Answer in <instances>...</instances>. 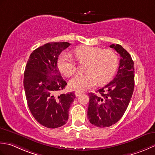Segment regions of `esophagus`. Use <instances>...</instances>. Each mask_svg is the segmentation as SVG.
Segmentation results:
<instances>
[{"instance_id":"34e87169","label":"esophagus","mask_w":155,"mask_h":155,"mask_svg":"<svg viewBox=\"0 0 155 155\" xmlns=\"http://www.w3.org/2000/svg\"><path fill=\"white\" fill-rule=\"evenodd\" d=\"M84 94V91H76L75 92V96H79L80 95H81V94Z\"/></svg>"}]
</instances>
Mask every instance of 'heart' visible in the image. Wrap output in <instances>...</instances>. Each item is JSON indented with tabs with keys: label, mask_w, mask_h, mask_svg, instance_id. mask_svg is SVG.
Masks as SVG:
<instances>
[{
	"label": "heart",
	"mask_w": 155,
	"mask_h": 155,
	"mask_svg": "<svg viewBox=\"0 0 155 155\" xmlns=\"http://www.w3.org/2000/svg\"><path fill=\"white\" fill-rule=\"evenodd\" d=\"M73 54L79 63H85L84 71L86 73L77 75L69 82L71 90L84 91L89 89L98 82L106 84L111 80L118 66L116 53L110 49H104L97 47L80 46L73 51ZM58 68L65 76L74 75L75 63L65 53H61L58 59Z\"/></svg>",
	"instance_id": "b5f03b06"
}]
</instances>
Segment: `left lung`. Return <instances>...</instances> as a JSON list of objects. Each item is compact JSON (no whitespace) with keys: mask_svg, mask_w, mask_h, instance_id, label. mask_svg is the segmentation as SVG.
<instances>
[{"mask_svg":"<svg viewBox=\"0 0 155 155\" xmlns=\"http://www.w3.org/2000/svg\"><path fill=\"white\" fill-rule=\"evenodd\" d=\"M120 56L118 71L114 80L97 94L89 93L87 118L91 124L100 128L114 124L128 108L134 87V62L128 52L118 44L110 46Z\"/></svg>","mask_w":155,"mask_h":155,"instance_id":"8db88e82","label":"left lung"}]
</instances>
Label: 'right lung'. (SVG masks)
Wrapping results in <instances>:
<instances>
[{
    "mask_svg": "<svg viewBox=\"0 0 155 155\" xmlns=\"http://www.w3.org/2000/svg\"><path fill=\"white\" fill-rule=\"evenodd\" d=\"M71 44L47 43L32 52L27 63L23 85L30 112L36 120L49 128L65 124L74 92L58 95L67 83L58 68L60 53Z\"/></svg>",
    "mask_w": 155,
    "mask_h": 155,
    "instance_id": "obj_1",
    "label": "right lung"
}]
</instances>
